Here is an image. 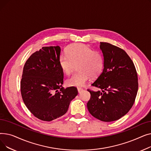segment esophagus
Wrapping results in <instances>:
<instances>
[{
    "instance_id": "1",
    "label": "esophagus",
    "mask_w": 151,
    "mask_h": 151,
    "mask_svg": "<svg viewBox=\"0 0 151 151\" xmlns=\"http://www.w3.org/2000/svg\"><path fill=\"white\" fill-rule=\"evenodd\" d=\"M83 90V89L81 88H78V91L79 93H80L81 92H82Z\"/></svg>"
}]
</instances>
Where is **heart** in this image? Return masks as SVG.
I'll use <instances>...</instances> for the list:
<instances>
[{"label": "heart", "mask_w": 151, "mask_h": 151, "mask_svg": "<svg viewBox=\"0 0 151 151\" xmlns=\"http://www.w3.org/2000/svg\"><path fill=\"white\" fill-rule=\"evenodd\" d=\"M67 54L60 55L59 63L62 70L70 75L75 65L78 64V72L73 74L67 80L70 86H82L91 76H99L104 67V58L101 54L83 43H75L67 48Z\"/></svg>", "instance_id": "1"}]
</instances>
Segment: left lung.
Listing matches in <instances>:
<instances>
[{
	"label": "left lung",
	"mask_w": 151,
	"mask_h": 151,
	"mask_svg": "<svg viewBox=\"0 0 151 151\" xmlns=\"http://www.w3.org/2000/svg\"><path fill=\"white\" fill-rule=\"evenodd\" d=\"M104 70L91 85L101 91L88 89L91 99L87 104L89 113L104 122L119 119L127 113L135 100L138 89V75L134 63L122 49L100 42Z\"/></svg>",
	"instance_id": "left-lung-1"
}]
</instances>
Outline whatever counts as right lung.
<instances>
[{"mask_svg": "<svg viewBox=\"0 0 151 151\" xmlns=\"http://www.w3.org/2000/svg\"><path fill=\"white\" fill-rule=\"evenodd\" d=\"M60 54L59 46L43 47L30 55L23 68V101L32 114L43 121L65 114L70 101L78 95L75 87H62L63 72L59 63Z\"/></svg>", "mask_w": 151, "mask_h": 151, "instance_id": "right-lung-1", "label": "right lung"}]
</instances>
